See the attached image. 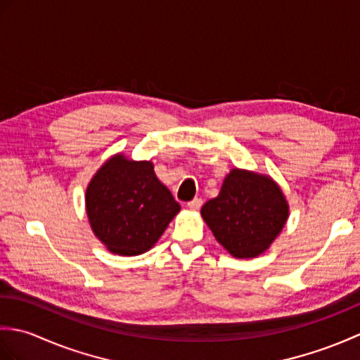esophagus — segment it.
Wrapping results in <instances>:
<instances>
[{
    "label": "esophagus",
    "instance_id": "esophagus-1",
    "mask_svg": "<svg viewBox=\"0 0 360 360\" xmlns=\"http://www.w3.org/2000/svg\"><path fill=\"white\" fill-rule=\"evenodd\" d=\"M201 205H202V200H201V198H195V200H192V201H188V202H187V207H188V209H192V210L201 209Z\"/></svg>",
    "mask_w": 360,
    "mask_h": 360
}]
</instances>
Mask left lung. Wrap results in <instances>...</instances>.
Instances as JSON below:
<instances>
[{"mask_svg":"<svg viewBox=\"0 0 360 360\" xmlns=\"http://www.w3.org/2000/svg\"><path fill=\"white\" fill-rule=\"evenodd\" d=\"M280 187L267 176L235 168L201 215L217 241L236 258H254L271 246L288 219Z\"/></svg>","mask_w":360,"mask_h":360,"instance_id":"left-lung-1","label":"left lung"}]
</instances>
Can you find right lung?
I'll use <instances>...</instances> for the list:
<instances>
[{
  "mask_svg": "<svg viewBox=\"0 0 360 360\" xmlns=\"http://www.w3.org/2000/svg\"><path fill=\"white\" fill-rule=\"evenodd\" d=\"M181 210L148 160L117 155L103 164L86 190V213L96 236L112 254L147 252Z\"/></svg>",
  "mask_w": 360,
  "mask_h": 360,
  "instance_id": "obj_1",
  "label": "right lung"
}]
</instances>
